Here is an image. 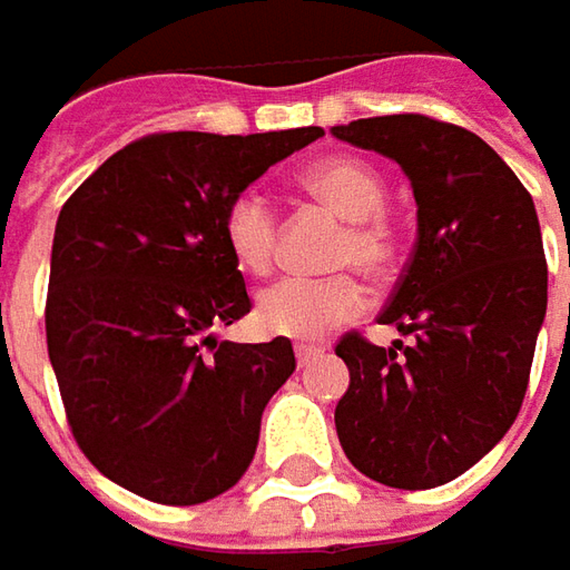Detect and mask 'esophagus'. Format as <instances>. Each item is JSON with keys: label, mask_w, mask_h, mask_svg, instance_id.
<instances>
[{"label": "esophagus", "mask_w": 570, "mask_h": 570, "mask_svg": "<svg viewBox=\"0 0 570 570\" xmlns=\"http://www.w3.org/2000/svg\"><path fill=\"white\" fill-rule=\"evenodd\" d=\"M317 352H320L317 345H307V342H297V345H295L297 364H301V367H304V364L311 362V358H314V355H317Z\"/></svg>", "instance_id": "esophagus-1"}]
</instances>
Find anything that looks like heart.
<instances>
[{
	"instance_id": "obj_1",
	"label": "heart",
	"mask_w": 570,
	"mask_h": 570,
	"mask_svg": "<svg viewBox=\"0 0 570 570\" xmlns=\"http://www.w3.org/2000/svg\"><path fill=\"white\" fill-rule=\"evenodd\" d=\"M301 187L348 222L336 244V266H358L364 275L390 273L396 240L383 218L386 184L362 158H323L301 174ZM225 244L234 263L250 275H266L275 263L278 218L259 189H244L225 212ZM364 307V292L355 275L301 278L288 275L256 295V326L269 336L320 340L336 323L352 320Z\"/></svg>"
}]
</instances>
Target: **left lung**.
<instances>
[{
    "label": "left lung",
    "instance_id": "8db88e82",
    "mask_svg": "<svg viewBox=\"0 0 570 570\" xmlns=\"http://www.w3.org/2000/svg\"><path fill=\"white\" fill-rule=\"evenodd\" d=\"M396 161L419 237L381 323L390 348L348 333L336 434L352 466L390 489H434L475 466L514 425L549 304L533 196L475 132L419 114L333 126Z\"/></svg>",
    "mask_w": 570,
    "mask_h": 570
}]
</instances>
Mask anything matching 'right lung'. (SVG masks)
<instances>
[{
    "instance_id": "1",
    "label": "right lung",
    "mask_w": 570,
    "mask_h": 570,
    "mask_svg": "<svg viewBox=\"0 0 570 570\" xmlns=\"http://www.w3.org/2000/svg\"><path fill=\"white\" fill-rule=\"evenodd\" d=\"M320 136V126L148 136L62 206L47 348L78 448L110 482L158 504H203L253 463L263 409L295 352L285 336L215 340L212 330L250 314L225 212Z\"/></svg>"
}]
</instances>
